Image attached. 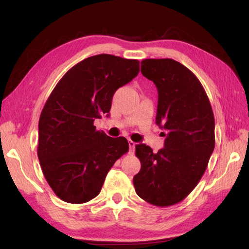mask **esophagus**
Masks as SVG:
<instances>
[{"label":"esophagus","mask_w":249,"mask_h":249,"mask_svg":"<svg viewBox=\"0 0 249 249\" xmlns=\"http://www.w3.org/2000/svg\"><path fill=\"white\" fill-rule=\"evenodd\" d=\"M128 144H129V152L130 153H134L135 152V147H136V142L129 140L128 141Z\"/></svg>","instance_id":"1"}]
</instances>
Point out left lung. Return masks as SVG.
Instances as JSON below:
<instances>
[{
  "mask_svg": "<svg viewBox=\"0 0 249 249\" xmlns=\"http://www.w3.org/2000/svg\"><path fill=\"white\" fill-rule=\"evenodd\" d=\"M141 72L158 91L156 124L167 130L157 153L137 144L141 169L134 186L141 199L156 206L181 202L202 178L215 146L212 107L199 79L172 59H146Z\"/></svg>",
  "mask_w": 249,
  "mask_h": 249,
  "instance_id": "left-lung-1",
  "label": "left lung"
}]
</instances>
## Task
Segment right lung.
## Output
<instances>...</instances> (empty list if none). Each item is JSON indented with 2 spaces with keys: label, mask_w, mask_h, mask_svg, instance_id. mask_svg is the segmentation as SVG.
Instances as JSON below:
<instances>
[{
  "label": "right lung",
  "mask_w": 249,
  "mask_h": 249,
  "mask_svg": "<svg viewBox=\"0 0 249 249\" xmlns=\"http://www.w3.org/2000/svg\"><path fill=\"white\" fill-rule=\"evenodd\" d=\"M139 63L111 54L89 56L71 67L47 99L37 155L47 182L65 202L96 197L111 167L128 152L127 139L96 130L94 121L109 113L113 94L138 75Z\"/></svg>",
  "instance_id": "obj_1"
}]
</instances>
